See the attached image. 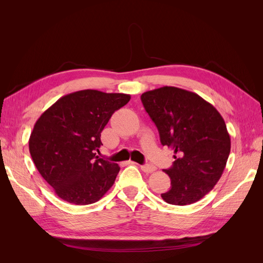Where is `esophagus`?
<instances>
[{"label": "esophagus", "instance_id": "obj_1", "mask_svg": "<svg viewBox=\"0 0 263 263\" xmlns=\"http://www.w3.org/2000/svg\"><path fill=\"white\" fill-rule=\"evenodd\" d=\"M141 170L146 172V173H153L154 171H156V166L155 165H151V164H144V165H140Z\"/></svg>", "mask_w": 263, "mask_h": 263}]
</instances>
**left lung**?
I'll use <instances>...</instances> for the list:
<instances>
[{"instance_id":"left-lung-1","label":"left lung","mask_w":263,"mask_h":263,"mask_svg":"<svg viewBox=\"0 0 263 263\" xmlns=\"http://www.w3.org/2000/svg\"><path fill=\"white\" fill-rule=\"evenodd\" d=\"M146 112L157 126L162 146L173 150L174 162L163 170L171 187L162 193L172 205L200 201L220 179L230 153L224 118L200 95L174 86L141 94Z\"/></svg>"}]
</instances>
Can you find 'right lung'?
<instances>
[{
    "instance_id": "obj_1",
    "label": "right lung",
    "mask_w": 263,
    "mask_h": 263,
    "mask_svg": "<svg viewBox=\"0 0 263 263\" xmlns=\"http://www.w3.org/2000/svg\"><path fill=\"white\" fill-rule=\"evenodd\" d=\"M130 95L82 90L65 95L37 119L29 153L38 172L63 201L98 202L114 184L117 163L97 156L101 133Z\"/></svg>"
}]
</instances>
